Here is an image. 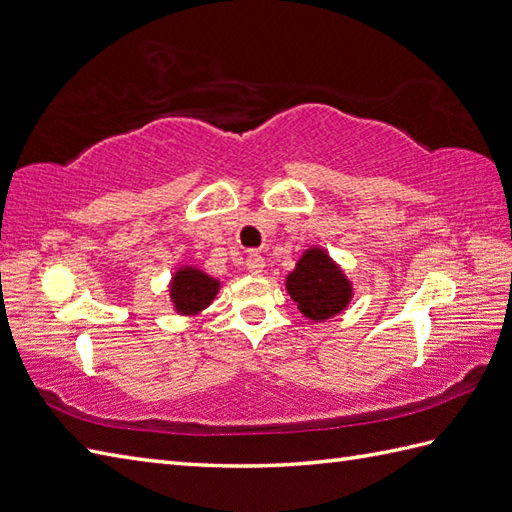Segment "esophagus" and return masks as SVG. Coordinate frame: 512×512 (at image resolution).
<instances>
[{
    "label": "esophagus",
    "instance_id": "34e87169",
    "mask_svg": "<svg viewBox=\"0 0 512 512\" xmlns=\"http://www.w3.org/2000/svg\"><path fill=\"white\" fill-rule=\"evenodd\" d=\"M264 266H266V261H264V257H261L259 253H248V257H246V268H248V272H251V275H259L261 270H264Z\"/></svg>",
    "mask_w": 512,
    "mask_h": 512
}]
</instances>
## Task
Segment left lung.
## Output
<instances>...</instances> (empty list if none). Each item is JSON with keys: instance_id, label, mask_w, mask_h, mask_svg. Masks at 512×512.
I'll use <instances>...</instances> for the list:
<instances>
[{"instance_id": "1", "label": "left lung", "mask_w": 512, "mask_h": 512, "mask_svg": "<svg viewBox=\"0 0 512 512\" xmlns=\"http://www.w3.org/2000/svg\"><path fill=\"white\" fill-rule=\"evenodd\" d=\"M285 285L299 310L312 320L336 316L351 299V283L320 248H310L301 257Z\"/></svg>"}]
</instances>
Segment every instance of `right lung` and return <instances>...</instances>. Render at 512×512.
Listing matches in <instances>:
<instances>
[{
    "label": "right lung",
    "mask_w": 512,
    "mask_h": 512,
    "mask_svg": "<svg viewBox=\"0 0 512 512\" xmlns=\"http://www.w3.org/2000/svg\"><path fill=\"white\" fill-rule=\"evenodd\" d=\"M218 285L220 283L207 277L205 272L185 268L178 270L174 275L170 296L174 301V307L181 314H198L213 301V296L218 292Z\"/></svg>",
    "instance_id": "obj_1"
}]
</instances>
